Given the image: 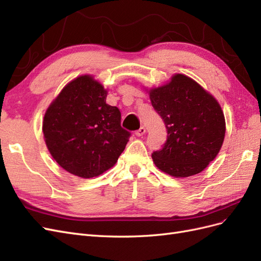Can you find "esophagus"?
I'll list each match as a JSON object with an SVG mask.
<instances>
[{
  "label": "esophagus",
  "mask_w": 261,
  "mask_h": 261,
  "mask_svg": "<svg viewBox=\"0 0 261 261\" xmlns=\"http://www.w3.org/2000/svg\"><path fill=\"white\" fill-rule=\"evenodd\" d=\"M145 133H146V128L144 127V126H141V127H139V129H137V130L135 132V135L139 137V136L145 135Z\"/></svg>",
  "instance_id": "obj_1"
}]
</instances>
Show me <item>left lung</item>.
<instances>
[{"label": "left lung", "instance_id": "1", "mask_svg": "<svg viewBox=\"0 0 261 261\" xmlns=\"http://www.w3.org/2000/svg\"><path fill=\"white\" fill-rule=\"evenodd\" d=\"M149 94L168 133L162 148L152 153L154 164L174 177L198 174L217 156L224 140L225 120L218 101L181 74Z\"/></svg>", "mask_w": 261, "mask_h": 261}]
</instances>
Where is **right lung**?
I'll return each mask as SVG.
<instances>
[{
	"label": "right lung",
	"instance_id": "right-lung-1",
	"mask_svg": "<svg viewBox=\"0 0 261 261\" xmlns=\"http://www.w3.org/2000/svg\"><path fill=\"white\" fill-rule=\"evenodd\" d=\"M107 90L89 75L77 77L44 114L42 130L53 159L72 174L98 176L112 168L128 143L121 112L106 103Z\"/></svg>",
	"mask_w": 261,
	"mask_h": 261
}]
</instances>
